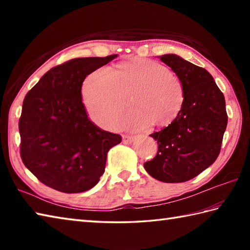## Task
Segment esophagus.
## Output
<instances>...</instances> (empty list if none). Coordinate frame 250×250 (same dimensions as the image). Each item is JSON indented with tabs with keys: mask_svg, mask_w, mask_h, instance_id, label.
I'll return each mask as SVG.
<instances>
[{
	"mask_svg": "<svg viewBox=\"0 0 250 250\" xmlns=\"http://www.w3.org/2000/svg\"><path fill=\"white\" fill-rule=\"evenodd\" d=\"M133 141H134V136L126 135V134L122 135V142H124L125 144H130V143H132Z\"/></svg>",
	"mask_w": 250,
	"mask_h": 250,
	"instance_id": "obj_1",
	"label": "esophagus"
}]
</instances>
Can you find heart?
<instances>
[{"mask_svg":"<svg viewBox=\"0 0 250 250\" xmlns=\"http://www.w3.org/2000/svg\"><path fill=\"white\" fill-rule=\"evenodd\" d=\"M82 100L89 118L113 130L130 105L133 111L124 125L144 129L164 128L177 119L185 102L180 78L157 61L133 57L113 70L102 67L84 78Z\"/></svg>","mask_w":250,"mask_h":250,"instance_id":"heart-1","label":"heart"}]
</instances>
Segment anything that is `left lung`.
<instances>
[{
  "label": "left lung",
  "instance_id": "8db88e82",
  "mask_svg": "<svg viewBox=\"0 0 250 250\" xmlns=\"http://www.w3.org/2000/svg\"><path fill=\"white\" fill-rule=\"evenodd\" d=\"M160 59L182 81L185 102L172 125L150 134L158 143V152L144 167L160 182L184 183L198 176L219 156L228 124L226 101L205 68L176 55Z\"/></svg>",
  "mask_w": 250,
  "mask_h": 250
}]
</instances>
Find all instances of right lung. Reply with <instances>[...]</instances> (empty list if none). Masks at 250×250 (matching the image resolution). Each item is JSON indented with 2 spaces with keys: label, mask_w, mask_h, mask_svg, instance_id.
Returning <instances> with one entry per match:
<instances>
[{
  "label": "right lung",
  "mask_w": 250,
  "mask_h": 250,
  "mask_svg": "<svg viewBox=\"0 0 250 250\" xmlns=\"http://www.w3.org/2000/svg\"><path fill=\"white\" fill-rule=\"evenodd\" d=\"M117 57L76 58L50 68L26 93L19 119L20 156L29 171L64 193L83 192L99 183L107 152L119 134L99 129L82 102L87 75Z\"/></svg>",
  "instance_id": "obj_1"
}]
</instances>
